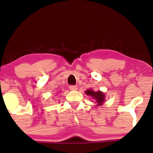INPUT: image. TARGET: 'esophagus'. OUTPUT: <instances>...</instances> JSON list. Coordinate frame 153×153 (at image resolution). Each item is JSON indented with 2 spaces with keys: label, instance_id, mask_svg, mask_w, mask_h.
Here are the masks:
<instances>
[{
  "label": "esophagus",
  "instance_id": "obj_1",
  "mask_svg": "<svg viewBox=\"0 0 153 153\" xmlns=\"http://www.w3.org/2000/svg\"><path fill=\"white\" fill-rule=\"evenodd\" d=\"M70 89L71 91H76L78 88H77L76 85H70Z\"/></svg>",
  "mask_w": 153,
  "mask_h": 153
}]
</instances>
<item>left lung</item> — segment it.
I'll use <instances>...</instances> for the list:
<instances>
[{
  "label": "left lung",
  "mask_w": 153,
  "mask_h": 153,
  "mask_svg": "<svg viewBox=\"0 0 153 153\" xmlns=\"http://www.w3.org/2000/svg\"><path fill=\"white\" fill-rule=\"evenodd\" d=\"M85 94H86L88 96H91L93 99L96 100V103H98L97 106H101V105L103 104V103L105 101V96L104 94L101 91H98L97 92H95L92 90V89H88L85 91Z\"/></svg>",
  "instance_id": "obj_1"
}]
</instances>
